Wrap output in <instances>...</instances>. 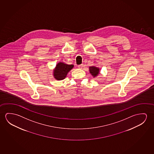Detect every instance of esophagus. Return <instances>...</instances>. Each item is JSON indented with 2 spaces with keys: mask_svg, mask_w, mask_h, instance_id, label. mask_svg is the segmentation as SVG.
Here are the masks:
<instances>
[{
  "mask_svg": "<svg viewBox=\"0 0 154 154\" xmlns=\"http://www.w3.org/2000/svg\"><path fill=\"white\" fill-rule=\"evenodd\" d=\"M83 67V64H80L78 66V68L79 69H82Z\"/></svg>",
  "mask_w": 154,
  "mask_h": 154,
  "instance_id": "esophagus-1",
  "label": "esophagus"
}]
</instances>
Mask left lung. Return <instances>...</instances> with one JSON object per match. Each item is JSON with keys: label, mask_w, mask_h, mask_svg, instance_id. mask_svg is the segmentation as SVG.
<instances>
[{"label": "left lung", "mask_w": 154, "mask_h": 154, "mask_svg": "<svg viewBox=\"0 0 154 154\" xmlns=\"http://www.w3.org/2000/svg\"><path fill=\"white\" fill-rule=\"evenodd\" d=\"M89 71H90V73L91 74V75L93 77V78L97 77L100 74L99 68L94 66H90Z\"/></svg>", "instance_id": "1"}]
</instances>
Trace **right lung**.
<instances>
[{"label": "right lung", "mask_w": 154, "mask_h": 154, "mask_svg": "<svg viewBox=\"0 0 154 154\" xmlns=\"http://www.w3.org/2000/svg\"><path fill=\"white\" fill-rule=\"evenodd\" d=\"M73 64H68L59 62L53 71V76L57 81H62L66 77L68 73L73 68Z\"/></svg>", "instance_id": "right-lung-1"}]
</instances>
